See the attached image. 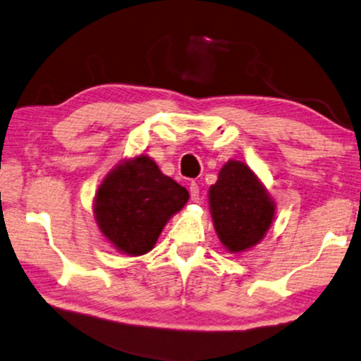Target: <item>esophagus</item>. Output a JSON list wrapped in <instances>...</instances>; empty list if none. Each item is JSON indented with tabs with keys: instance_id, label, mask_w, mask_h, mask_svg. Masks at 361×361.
Masks as SVG:
<instances>
[{
	"instance_id": "obj_1",
	"label": "esophagus",
	"mask_w": 361,
	"mask_h": 361,
	"mask_svg": "<svg viewBox=\"0 0 361 361\" xmlns=\"http://www.w3.org/2000/svg\"><path fill=\"white\" fill-rule=\"evenodd\" d=\"M188 190H190L192 202H198V200H200V187L195 184V182H192L190 187H188Z\"/></svg>"
}]
</instances>
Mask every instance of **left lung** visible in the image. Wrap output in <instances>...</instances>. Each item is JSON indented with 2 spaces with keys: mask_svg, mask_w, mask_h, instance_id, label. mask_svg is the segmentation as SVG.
Wrapping results in <instances>:
<instances>
[{
  "mask_svg": "<svg viewBox=\"0 0 361 361\" xmlns=\"http://www.w3.org/2000/svg\"><path fill=\"white\" fill-rule=\"evenodd\" d=\"M208 198L216 234L232 253L257 245L273 224V198L253 171L235 159L221 168Z\"/></svg>",
  "mask_w": 361,
  "mask_h": 361,
  "instance_id": "obj_1",
  "label": "left lung"
}]
</instances>
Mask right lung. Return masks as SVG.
I'll use <instances>...</instances> for the list:
<instances>
[{"mask_svg": "<svg viewBox=\"0 0 361 361\" xmlns=\"http://www.w3.org/2000/svg\"><path fill=\"white\" fill-rule=\"evenodd\" d=\"M187 200L185 187L140 154L104 177L95 197V219L116 250L138 257L152 250L164 224Z\"/></svg>", "mask_w": 361, "mask_h": 361, "instance_id": "add662e5", "label": "right lung"}]
</instances>
